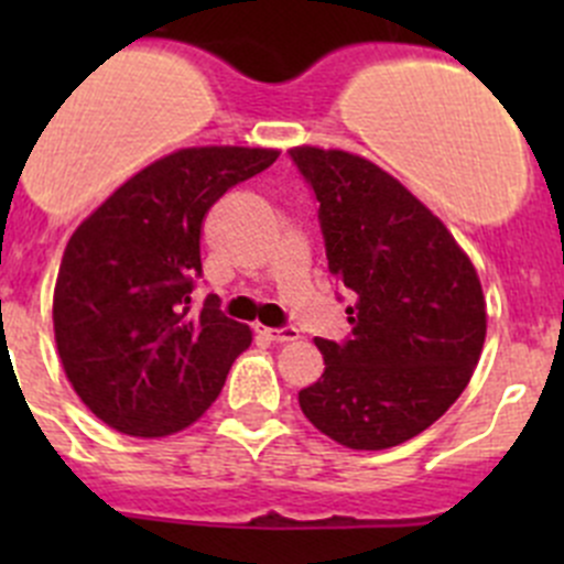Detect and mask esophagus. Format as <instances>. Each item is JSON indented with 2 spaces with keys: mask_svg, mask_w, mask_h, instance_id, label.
Segmentation results:
<instances>
[{
  "mask_svg": "<svg viewBox=\"0 0 564 564\" xmlns=\"http://www.w3.org/2000/svg\"><path fill=\"white\" fill-rule=\"evenodd\" d=\"M261 333H264L270 340H275V344H289V340H297L300 338V333L294 327H283V329L264 327V329H261Z\"/></svg>",
  "mask_w": 564,
  "mask_h": 564,
  "instance_id": "34e87169",
  "label": "esophagus"
}]
</instances>
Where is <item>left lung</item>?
Masks as SVG:
<instances>
[{
    "mask_svg": "<svg viewBox=\"0 0 564 564\" xmlns=\"http://www.w3.org/2000/svg\"><path fill=\"white\" fill-rule=\"evenodd\" d=\"M318 202L327 267L351 289V338H316L324 373L305 417L351 451H388L434 425L469 384L486 344L475 264L445 224L368 158L292 147Z\"/></svg>",
    "mask_w": 564,
    "mask_h": 564,
    "instance_id": "1",
    "label": "left lung"
}]
</instances>
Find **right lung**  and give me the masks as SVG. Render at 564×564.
Instances as JSON below:
<instances>
[{
	"label": "right lung",
	"mask_w": 564,
	"mask_h": 564,
	"mask_svg": "<svg viewBox=\"0 0 564 564\" xmlns=\"http://www.w3.org/2000/svg\"><path fill=\"white\" fill-rule=\"evenodd\" d=\"M270 147H185L158 158L78 224L54 286L62 368L89 412L128 436H172L196 423L253 333L207 297L202 224L237 182L278 161Z\"/></svg>",
	"instance_id": "add662e5"
}]
</instances>
